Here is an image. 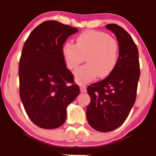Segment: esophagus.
Segmentation results:
<instances>
[{"label": "esophagus", "instance_id": "obj_1", "mask_svg": "<svg viewBox=\"0 0 156 156\" xmlns=\"http://www.w3.org/2000/svg\"><path fill=\"white\" fill-rule=\"evenodd\" d=\"M80 91L82 92V93H86L87 92V89H86V86L84 85H82L80 86Z\"/></svg>", "mask_w": 156, "mask_h": 156}]
</instances>
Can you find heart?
Instances as JSON below:
<instances>
[{
  "instance_id": "b5f03b06",
  "label": "heart",
  "mask_w": 156,
  "mask_h": 156,
  "mask_svg": "<svg viewBox=\"0 0 156 156\" xmlns=\"http://www.w3.org/2000/svg\"><path fill=\"white\" fill-rule=\"evenodd\" d=\"M62 54L70 69L78 67L85 58L87 63L74 72L76 80L84 84L96 77L106 78L112 73L118 61L119 44L107 33L87 31L77 37L76 44L66 43Z\"/></svg>"
}]
</instances>
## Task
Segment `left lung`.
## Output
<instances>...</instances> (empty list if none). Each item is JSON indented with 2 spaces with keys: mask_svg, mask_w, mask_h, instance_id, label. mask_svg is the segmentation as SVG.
Here are the masks:
<instances>
[{
  "mask_svg": "<svg viewBox=\"0 0 156 156\" xmlns=\"http://www.w3.org/2000/svg\"><path fill=\"white\" fill-rule=\"evenodd\" d=\"M106 27L118 41L117 65L106 78L87 89L91 98L87 119L92 128L100 132L112 131L125 122L135 103L140 75L138 47L131 36L116 24Z\"/></svg>",
  "mask_w": 156,
  "mask_h": 156,
  "instance_id": "left-lung-1",
  "label": "left lung"
}]
</instances>
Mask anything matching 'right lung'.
Masks as SVG:
<instances>
[{
	"label": "right lung",
	"instance_id": "right-lung-1",
	"mask_svg": "<svg viewBox=\"0 0 156 156\" xmlns=\"http://www.w3.org/2000/svg\"><path fill=\"white\" fill-rule=\"evenodd\" d=\"M77 31L58 21H44L31 31L23 47L18 67L20 100L29 118L41 128L63 125L67 105L80 94L62 54L63 44Z\"/></svg>",
	"mask_w": 156,
	"mask_h": 156
}]
</instances>
